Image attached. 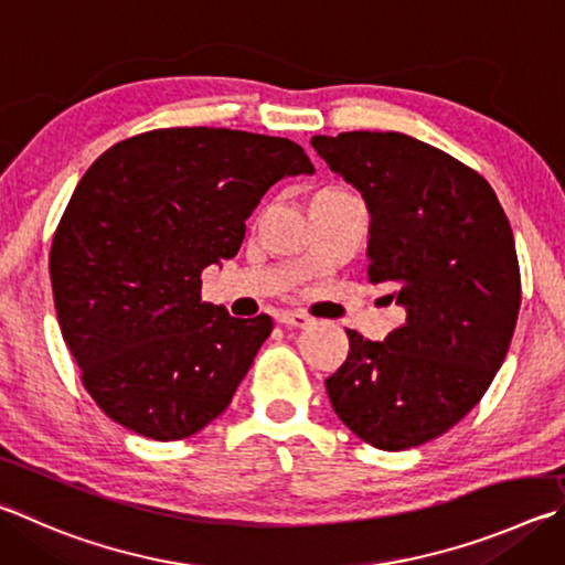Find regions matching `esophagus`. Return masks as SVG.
I'll return each mask as SVG.
<instances>
[{
    "label": "esophagus",
    "instance_id": "esophagus-1",
    "mask_svg": "<svg viewBox=\"0 0 565 565\" xmlns=\"http://www.w3.org/2000/svg\"><path fill=\"white\" fill-rule=\"evenodd\" d=\"M276 321L286 328H306L311 323V318L306 313H299V311H281V313H276Z\"/></svg>",
    "mask_w": 565,
    "mask_h": 565
}]
</instances>
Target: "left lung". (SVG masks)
Wrapping results in <instances>:
<instances>
[{"label": "left lung", "mask_w": 565, "mask_h": 565, "mask_svg": "<svg viewBox=\"0 0 565 565\" xmlns=\"http://www.w3.org/2000/svg\"><path fill=\"white\" fill-rule=\"evenodd\" d=\"M313 150L371 212L367 279L407 321L351 351L326 381L341 423L399 452L445 435L504 363L521 306L514 234L479 172L405 132L313 136Z\"/></svg>", "instance_id": "left-lung-1"}]
</instances>
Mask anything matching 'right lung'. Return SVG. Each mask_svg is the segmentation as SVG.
Wrapping results in <instances>:
<instances>
[{
    "mask_svg": "<svg viewBox=\"0 0 565 565\" xmlns=\"http://www.w3.org/2000/svg\"><path fill=\"white\" fill-rule=\"evenodd\" d=\"M294 175H313L301 146L230 128L142 132L86 170L49 269L61 333L110 419L172 443L227 409L274 323L204 303L200 276Z\"/></svg>",
    "mask_w": 565,
    "mask_h": 565,
    "instance_id": "right-lung-1",
    "label": "right lung"
}]
</instances>
